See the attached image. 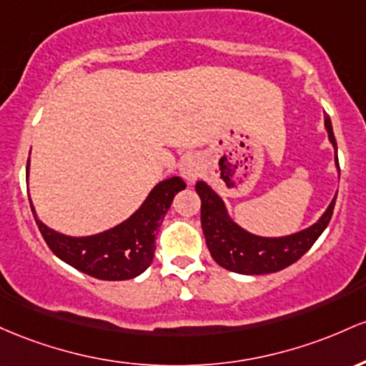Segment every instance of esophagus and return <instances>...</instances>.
I'll use <instances>...</instances> for the list:
<instances>
[{"instance_id":"1","label":"esophagus","mask_w":366,"mask_h":366,"mask_svg":"<svg viewBox=\"0 0 366 366\" xmlns=\"http://www.w3.org/2000/svg\"><path fill=\"white\" fill-rule=\"evenodd\" d=\"M179 172H182L184 182L194 183L200 176V172H202V166H200V161L195 155H188V157L183 159L182 166H179Z\"/></svg>"}]
</instances>
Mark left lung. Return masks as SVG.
Here are the masks:
<instances>
[{"label":"left lung","mask_w":366,"mask_h":366,"mask_svg":"<svg viewBox=\"0 0 366 366\" xmlns=\"http://www.w3.org/2000/svg\"><path fill=\"white\" fill-rule=\"evenodd\" d=\"M325 129L335 150V166L339 169L337 142L328 116H325ZM195 190L202 200L200 223L212 259L224 269L240 274L277 273L294 264L311 249V245L318 240L323 229L330 223L335 199H337L335 195L320 219L301 232L285 237H261L237 224L229 217L223 199L207 183L197 182Z\"/></svg>","instance_id":"1"}]
</instances>
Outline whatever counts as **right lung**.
Here are the masks:
<instances>
[{"label":"right lung","instance_id":"right-lung-1","mask_svg":"<svg viewBox=\"0 0 366 366\" xmlns=\"http://www.w3.org/2000/svg\"><path fill=\"white\" fill-rule=\"evenodd\" d=\"M29 176V161H27ZM187 188L179 176L157 183L128 219L114 228L88 237H69L39 219L31 202L41 235L56 257L98 280H129L154 261L155 237L172 199Z\"/></svg>","mask_w":366,"mask_h":366}]
</instances>
